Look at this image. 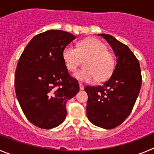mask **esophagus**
Here are the masks:
<instances>
[{
	"label": "esophagus",
	"instance_id": "1",
	"mask_svg": "<svg viewBox=\"0 0 154 154\" xmlns=\"http://www.w3.org/2000/svg\"><path fill=\"white\" fill-rule=\"evenodd\" d=\"M79 89H81V90H83L84 89V85H83V84H82L81 82H79Z\"/></svg>",
	"mask_w": 154,
	"mask_h": 154
}]
</instances>
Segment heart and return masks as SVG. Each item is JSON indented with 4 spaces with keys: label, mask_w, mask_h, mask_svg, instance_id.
Masks as SVG:
<instances>
[{
    "label": "heart",
    "mask_w": 154,
    "mask_h": 154,
    "mask_svg": "<svg viewBox=\"0 0 154 154\" xmlns=\"http://www.w3.org/2000/svg\"><path fill=\"white\" fill-rule=\"evenodd\" d=\"M62 58L67 69L75 72L80 65L82 59L85 62V69L79 70L75 77L79 81L92 82L103 81L112 74L114 69V58L107 51L106 45L96 38H87L78 44V48L69 45L65 46Z\"/></svg>",
    "instance_id": "heart-1"
}]
</instances>
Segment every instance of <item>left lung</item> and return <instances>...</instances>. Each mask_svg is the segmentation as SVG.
Masks as SVG:
<instances>
[{
  "label": "left lung",
  "instance_id": "obj_1",
  "mask_svg": "<svg viewBox=\"0 0 154 154\" xmlns=\"http://www.w3.org/2000/svg\"><path fill=\"white\" fill-rule=\"evenodd\" d=\"M99 35L112 47L116 64L103 85L85 87L86 114L92 124L109 130L119 126L130 114L140 93L142 75L138 59L127 45L112 35Z\"/></svg>",
  "mask_w": 154,
  "mask_h": 154
}]
</instances>
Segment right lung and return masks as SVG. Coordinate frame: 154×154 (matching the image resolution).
Segmentation results:
<instances>
[{
    "mask_svg": "<svg viewBox=\"0 0 154 154\" xmlns=\"http://www.w3.org/2000/svg\"><path fill=\"white\" fill-rule=\"evenodd\" d=\"M75 37L61 30L35 35L23 51L14 75L16 96L28 121L52 129L65 120L66 102L79 90L62 58L65 46Z\"/></svg>",
    "mask_w": 154,
    "mask_h": 154,
    "instance_id": "obj_1",
    "label": "right lung"
}]
</instances>
